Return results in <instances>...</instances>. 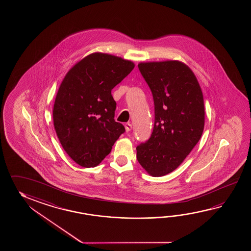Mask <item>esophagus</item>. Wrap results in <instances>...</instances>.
I'll list each match as a JSON object with an SVG mask.
<instances>
[{
	"label": "esophagus",
	"instance_id": "obj_1",
	"mask_svg": "<svg viewBox=\"0 0 251 251\" xmlns=\"http://www.w3.org/2000/svg\"><path fill=\"white\" fill-rule=\"evenodd\" d=\"M125 127H126V131L129 132V131L132 130V125L130 123L126 124V125H125Z\"/></svg>",
	"mask_w": 251,
	"mask_h": 251
}]
</instances>
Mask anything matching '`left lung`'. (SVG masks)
Returning <instances> with one entry per match:
<instances>
[{"label":"left lung","instance_id":"8db88e82","mask_svg":"<svg viewBox=\"0 0 251 251\" xmlns=\"http://www.w3.org/2000/svg\"><path fill=\"white\" fill-rule=\"evenodd\" d=\"M139 71L154 102V126L136 147L139 163L152 176L175 171L201 138L204 126L203 93L197 77L179 61L140 63Z\"/></svg>","mask_w":251,"mask_h":251}]
</instances>
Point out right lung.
<instances>
[{"label":"right lung","instance_id":"add662e5","mask_svg":"<svg viewBox=\"0 0 251 251\" xmlns=\"http://www.w3.org/2000/svg\"><path fill=\"white\" fill-rule=\"evenodd\" d=\"M133 68L131 61L93 53L65 75L54 100L53 126L64 151L77 164L99 165L125 133L123 125L114 119L117 103L111 91Z\"/></svg>","mask_w":251,"mask_h":251}]
</instances>
